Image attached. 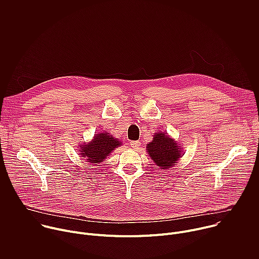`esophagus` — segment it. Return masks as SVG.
<instances>
[{"label": "esophagus", "mask_w": 259, "mask_h": 259, "mask_svg": "<svg viewBox=\"0 0 259 259\" xmlns=\"http://www.w3.org/2000/svg\"><path fill=\"white\" fill-rule=\"evenodd\" d=\"M130 146L132 147V149L137 150V149H139V146H140V141H131Z\"/></svg>", "instance_id": "esophagus-1"}]
</instances>
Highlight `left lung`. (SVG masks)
I'll list each match as a JSON object with an SVG mask.
<instances>
[{"instance_id": "8db88e82", "label": "left lung", "mask_w": 259, "mask_h": 259, "mask_svg": "<svg viewBox=\"0 0 259 259\" xmlns=\"http://www.w3.org/2000/svg\"><path fill=\"white\" fill-rule=\"evenodd\" d=\"M151 158L161 167V169H168L175 165L176 161L181 157L178 145L165 133H156L154 140L146 146Z\"/></svg>"}]
</instances>
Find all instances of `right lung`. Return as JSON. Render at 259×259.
Here are the masks:
<instances>
[{
    "instance_id": "1",
    "label": "right lung",
    "mask_w": 259,
    "mask_h": 259,
    "mask_svg": "<svg viewBox=\"0 0 259 259\" xmlns=\"http://www.w3.org/2000/svg\"><path fill=\"white\" fill-rule=\"evenodd\" d=\"M121 142L109 136L107 133H100L94 137L91 143H87L82 147V156L87 158L91 163H100L112 153Z\"/></svg>"
}]
</instances>
